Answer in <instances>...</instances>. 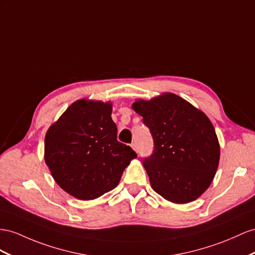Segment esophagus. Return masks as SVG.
Listing matches in <instances>:
<instances>
[{
  "label": "esophagus",
  "instance_id": "esophagus-1",
  "mask_svg": "<svg viewBox=\"0 0 255 255\" xmlns=\"http://www.w3.org/2000/svg\"><path fill=\"white\" fill-rule=\"evenodd\" d=\"M131 147L134 149V151H136V144H135L134 142H133V143H131Z\"/></svg>",
  "mask_w": 255,
  "mask_h": 255
}]
</instances>
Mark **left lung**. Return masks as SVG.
Returning <instances> with one entry per match:
<instances>
[{
	"label": "left lung",
	"mask_w": 255,
	"mask_h": 255,
	"mask_svg": "<svg viewBox=\"0 0 255 255\" xmlns=\"http://www.w3.org/2000/svg\"><path fill=\"white\" fill-rule=\"evenodd\" d=\"M154 140L143 159L153 190L168 201L187 204L210 186L220 161L214 127L202 111L175 94L132 103Z\"/></svg>",
	"instance_id": "obj_1"
}]
</instances>
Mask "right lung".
Segmentation results:
<instances>
[{
    "instance_id": "1",
    "label": "right lung",
    "mask_w": 255,
    "mask_h": 255,
    "mask_svg": "<svg viewBox=\"0 0 255 255\" xmlns=\"http://www.w3.org/2000/svg\"><path fill=\"white\" fill-rule=\"evenodd\" d=\"M112 102H73L45 135L44 158L56 183L81 200L112 191L136 154L117 141Z\"/></svg>"
}]
</instances>
